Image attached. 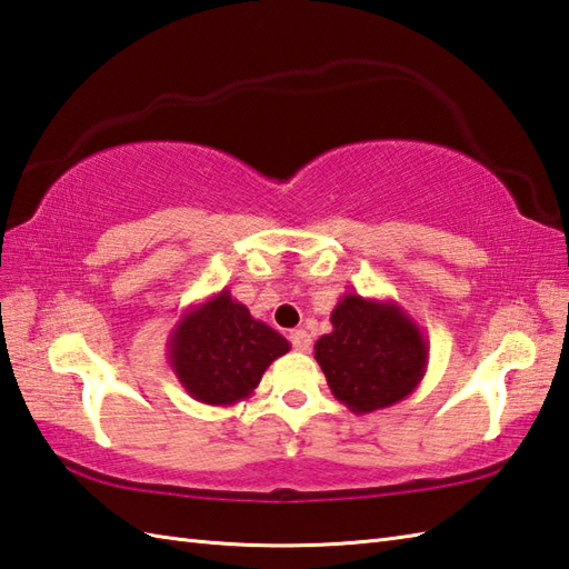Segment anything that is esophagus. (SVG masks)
I'll return each instance as SVG.
<instances>
[{"label":"esophagus","instance_id":"obj_1","mask_svg":"<svg viewBox=\"0 0 569 569\" xmlns=\"http://www.w3.org/2000/svg\"><path fill=\"white\" fill-rule=\"evenodd\" d=\"M288 340H291V345H293V349H298V352H308L310 349V345H312V340H310V335L303 330V328H298V330H293L291 335H288Z\"/></svg>","mask_w":569,"mask_h":569}]
</instances>
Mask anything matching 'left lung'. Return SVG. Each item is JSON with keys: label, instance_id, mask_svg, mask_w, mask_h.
<instances>
[{"label": "left lung", "instance_id": "8db88e82", "mask_svg": "<svg viewBox=\"0 0 569 569\" xmlns=\"http://www.w3.org/2000/svg\"><path fill=\"white\" fill-rule=\"evenodd\" d=\"M330 322L332 332L316 342V359L332 396L352 413L389 408L418 389L430 345L396 300L345 293Z\"/></svg>", "mask_w": 569, "mask_h": 569}]
</instances>
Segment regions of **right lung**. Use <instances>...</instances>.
Listing matches in <instances>:
<instances>
[{
	"mask_svg": "<svg viewBox=\"0 0 569 569\" xmlns=\"http://www.w3.org/2000/svg\"><path fill=\"white\" fill-rule=\"evenodd\" d=\"M291 342L269 325L251 318L222 288L186 308L168 337V365L188 396L204 406H234L257 389L271 361Z\"/></svg>",
	"mask_w": 569,
	"mask_h": 569,
	"instance_id": "right-lung-1",
	"label": "right lung"
}]
</instances>
